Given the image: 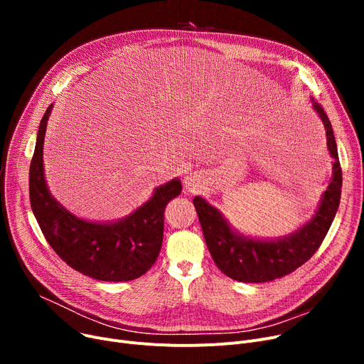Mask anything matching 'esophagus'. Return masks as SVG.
<instances>
[{"mask_svg":"<svg viewBox=\"0 0 364 364\" xmlns=\"http://www.w3.org/2000/svg\"><path fill=\"white\" fill-rule=\"evenodd\" d=\"M186 188H188L190 192H195V188L198 187V178L195 176H187L184 180Z\"/></svg>","mask_w":364,"mask_h":364,"instance_id":"1","label":"esophagus"}]
</instances>
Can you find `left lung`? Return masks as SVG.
Instances as JSON below:
<instances>
[{"label": "left lung", "instance_id": "obj_1", "mask_svg": "<svg viewBox=\"0 0 364 364\" xmlns=\"http://www.w3.org/2000/svg\"><path fill=\"white\" fill-rule=\"evenodd\" d=\"M311 103L326 129L333 168L332 180L326 192L321 195L320 205L310 221L288 236L257 239L239 233L224 218L220 209L209 205L203 198L196 196L193 199L208 250L218 269L233 280L262 283L295 272L314 255L329 232L341 200L342 171L328 114L313 99Z\"/></svg>", "mask_w": 364, "mask_h": 364}]
</instances>
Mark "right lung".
I'll use <instances>...</instances> for the list:
<instances>
[{"instance_id": "right-lung-1", "label": "right lung", "mask_w": 364, "mask_h": 364, "mask_svg": "<svg viewBox=\"0 0 364 364\" xmlns=\"http://www.w3.org/2000/svg\"><path fill=\"white\" fill-rule=\"evenodd\" d=\"M53 105L40 124L29 168V198L33 215L47 242L73 270L103 282H128L155 264L164 237V213L181 193V181L155 188L151 198L129 215L109 223L73 215L50 193L44 177L43 149Z\"/></svg>"}]
</instances>
